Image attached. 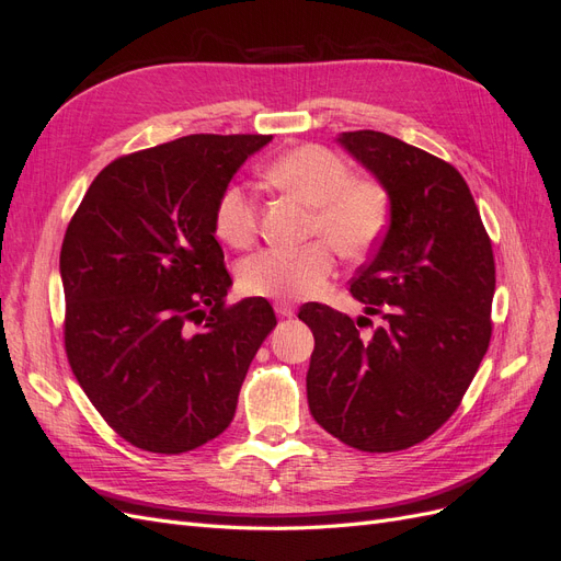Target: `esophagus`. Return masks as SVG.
I'll return each mask as SVG.
<instances>
[{
  "label": "esophagus",
  "mask_w": 561,
  "mask_h": 561,
  "mask_svg": "<svg viewBox=\"0 0 561 561\" xmlns=\"http://www.w3.org/2000/svg\"><path fill=\"white\" fill-rule=\"evenodd\" d=\"M274 309H276V313L280 318H293L295 311H297V307H295V304H290V301H276Z\"/></svg>",
  "instance_id": "esophagus-1"
}]
</instances>
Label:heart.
I'll list each match as a JSON object with an SVG mask.
<instances>
[{
  "label": "heart",
  "instance_id": "1",
  "mask_svg": "<svg viewBox=\"0 0 561 561\" xmlns=\"http://www.w3.org/2000/svg\"><path fill=\"white\" fill-rule=\"evenodd\" d=\"M278 190L311 206V241L299 248H264L241 264L239 278L248 295L266 299H307L334 276V252L358 260L375 248L388 227L390 201L371 178H353L348 163L320 145H304L274 159L264 171ZM213 229L231 248H248L260 231V203L245 184H229L213 210Z\"/></svg>",
  "mask_w": 561,
  "mask_h": 561
}]
</instances>
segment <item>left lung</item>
Listing matches in <instances>:
<instances>
[{
  "mask_svg": "<svg viewBox=\"0 0 561 561\" xmlns=\"http://www.w3.org/2000/svg\"><path fill=\"white\" fill-rule=\"evenodd\" d=\"M377 175L390 225L351 295L383 325L369 339L328 304L299 320L316 346L307 375L313 419L360 451H400L431 437L461 404L491 339L494 250L466 180L428 151L379 130L339 135Z\"/></svg>",
  "mask_w": 561,
  "mask_h": 561,
  "instance_id": "8db88e82",
  "label": "left lung"
}]
</instances>
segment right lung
<instances>
[{"mask_svg": "<svg viewBox=\"0 0 561 561\" xmlns=\"http://www.w3.org/2000/svg\"><path fill=\"white\" fill-rule=\"evenodd\" d=\"M271 135L186 138L114 159L65 231V353L107 426L154 454L222 433L276 328L262 297L227 304L213 210Z\"/></svg>", "mask_w": 561, "mask_h": 561, "instance_id": "add662e5", "label": "right lung"}]
</instances>
